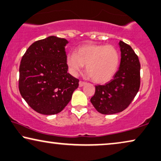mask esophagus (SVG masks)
Wrapping results in <instances>:
<instances>
[{
	"instance_id": "34e87169",
	"label": "esophagus",
	"mask_w": 161,
	"mask_h": 161,
	"mask_svg": "<svg viewBox=\"0 0 161 161\" xmlns=\"http://www.w3.org/2000/svg\"><path fill=\"white\" fill-rule=\"evenodd\" d=\"M86 84V83L83 82V81H80V82H79V86H80V87H82V86H85Z\"/></svg>"
}]
</instances>
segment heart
<instances>
[{
  "mask_svg": "<svg viewBox=\"0 0 161 161\" xmlns=\"http://www.w3.org/2000/svg\"><path fill=\"white\" fill-rule=\"evenodd\" d=\"M66 62L70 73L77 75L86 65V72L93 81L105 83L117 73L120 62L118 50L113 46L87 44L69 53Z\"/></svg>",
  "mask_w": 161,
  "mask_h": 161,
  "instance_id": "1",
  "label": "heart"
}]
</instances>
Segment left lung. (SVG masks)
<instances>
[{
  "label": "left lung",
  "instance_id": "left-lung-1",
  "mask_svg": "<svg viewBox=\"0 0 161 161\" xmlns=\"http://www.w3.org/2000/svg\"><path fill=\"white\" fill-rule=\"evenodd\" d=\"M120 63L113 79L104 85L96 86L91 102L99 113L111 115L122 112L134 99L140 86V63L132 48L122 41Z\"/></svg>",
  "mask_w": 161,
  "mask_h": 161
}]
</instances>
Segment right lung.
<instances>
[{
    "label": "right lung",
    "mask_w": 161,
    "mask_h": 161,
    "mask_svg": "<svg viewBox=\"0 0 161 161\" xmlns=\"http://www.w3.org/2000/svg\"><path fill=\"white\" fill-rule=\"evenodd\" d=\"M64 38L49 36L27 48L21 60L19 89L37 113L54 115L71 100L78 79L67 73Z\"/></svg>",
    "instance_id": "1"
}]
</instances>
